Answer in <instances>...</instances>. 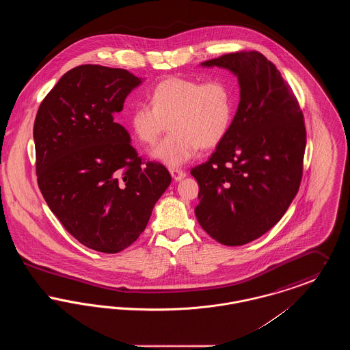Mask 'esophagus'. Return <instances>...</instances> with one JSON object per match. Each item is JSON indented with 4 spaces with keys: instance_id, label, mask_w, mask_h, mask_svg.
<instances>
[{
    "instance_id": "esophagus-1",
    "label": "esophagus",
    "mask_w": 350,
    "mask_h": 350,
    "mask_svg": "<svg viewBox=\"0 0 350 350\" xmlns=\"http://www.w3.org/2000/svg\"><path fill=\"white\" fill-rule=\"evenodd\" d=\"M170 174H172L174 181H181L183 177L186 176V173L180 167H170Z\"/></svg>"
}]
</instances>
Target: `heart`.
Here are the masks:
<instances>
[{"label":"heart","instance_id":"1","mask_svg":"<svg viewBox=\"0 0 350 350\" xmlns=\"http://www.w3.org/2000/svg\"><path fill=\"white\" fill-rule=\"evenodd\" d=\"M150 103H137L130 113L133 136L153 146L167 131L172 133L152 150V156L169 167H178L200 148L217 146L232 124L237 97L231 83L221 79L200 81L167 77L150 92Z\"/></svg>","mask_w":350,"mask_h":350}]
</instances>
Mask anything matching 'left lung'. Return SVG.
<instances>
[{"label":"left lung","instance_id":"left-lung-1","mask_svg":"<svg viewBox=\"0 0 350 350\" xmlns=\"http://www.w3.org/2000/svg\"><path fill=\"white\" fill-rule=\"evenodd\" d=\"M202 66L233 72L240 102L217 150L191 169L200 185L196 217L217 243L244 245L278 223L299 190L304 118L293 89L262 53L237 51Z\"/></svg>","mask_w":350,"mask_h":350}]
</instances>
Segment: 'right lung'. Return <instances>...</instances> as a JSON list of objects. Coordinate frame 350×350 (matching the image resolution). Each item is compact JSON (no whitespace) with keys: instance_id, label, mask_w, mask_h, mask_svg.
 Listing matches in <instances>:
<instances>
[{"instance_id":"obj_1","label":"right lung","mask_w":350,"mask_h":350,"mask_svg":"<svg viewBox=\"0 0 350 350\" xmlns=\"http://www.w3.org/2000/svg\"><path fill=\"white\" fill-rule=\"evenodd\" d=\"M140 83L122 68L79 66L51 89L33 122L43 198L68 232L102 253L133 244L172 181L163 164L137 154L114 119Z\"/></svg>"}]
</instances>
